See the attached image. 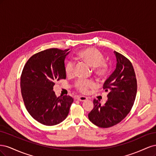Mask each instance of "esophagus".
<instances>
[{
	"instance_id": "1",
	"label": "esophagus",
	"mask_w": 156,
	"mask_h": 156,
	"mask_svg": "<svg viewBox=\"0 0 156 156\" xmlns=\"http://www.w3.org/2000/svg\"><path fill=\"white\" fill-rule=\"evenodd\" d=\"M77 100L80 101H84L88 100V98L85 96H80L77 97Z\"/></svg>"
}]
</instances>
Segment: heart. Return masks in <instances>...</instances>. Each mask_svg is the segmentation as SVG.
<instances>
[{"instance_id": "heart-1", "label": "heart", "mask_w": 156, "mask_h": 156, "mask_svg": "<svg viewBox=\"0 0 156 156\" xmlns=\"http://www.w3.org/2000/svg\"><path fill=\"white\" fill-rule=\"evenodd\" d=\"M77 58L83 60L90 66L94 69V72L99 77H104L108 73V66L104 62V56L100 51L96 48H88L80 51L77 55ZM74 63L72 61H68L65 64L64 71L68 76L73 73ZM95 87V83L92 81L84 79H79L75 83V87L79 92L87 93L89 88Z\"/></svg>"}]
</instances>
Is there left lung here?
I'll return each mask as SVG.
<instances>
[{
	"instance_id": "left-lung-1",
	"label": "left lung",
	"mask_w": 156,
	"mask_h": 156,
	"mask_svg": "<svg viewBox=\"0 0 156 156\" xmlns=\"http://www.w3.org/2000/svg\"><path fill=\"white\" fill-rule=\"evenodd\" d=\"M116 67L103 84V90L108 92L104 105L94 100V108L88 119L96 126L107 128L119 124L128 115L134 104L137 84L133 66L129 59L114 51Z\"/></svg>"
}]
</instances>
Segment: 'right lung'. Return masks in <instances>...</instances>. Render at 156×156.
I'll return each mask as SVG.
<instances>
[{
  "label": "right lung",
  "instance_id": "right-lung-1",
  "mask_svg": "<svg viewBox=\"0 0 156 156\" xmlns=\"http://www.w3.org/2000/svg\"><path fill=\"white\" fill-rule=\"evenodd\" d=\"M69 49L51 48L39 52L28 60L21 76V95L33 119L45 126L60 124L68 115L73 99L56 97L55 83L66 77L64 60Z\"/></svg>",
  "mask_w": 156,
  "mask_h": 156
}]
</instances>
